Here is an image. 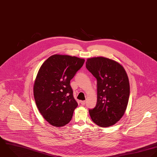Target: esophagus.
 Here are the masks:
<instances>
[{
    "mask_svg": "<svg viewBox=\"0 0 157 157\" xmlns=\"http://www.w3.org/2000/svg\"><path fill=\"white\" fill-rule=\"evenodd\" d=\"M86 101H81L80 103H81V104L82 105H84L86 104Z\"/></svg>",
    "mask_w": 157,
    "mask_h": 157,
    "instance_id": "34e87169",
    "label": "esophagus"
}]
</instances>
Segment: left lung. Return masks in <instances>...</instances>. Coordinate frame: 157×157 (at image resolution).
I'll use <instances>...</instances> for the list:
<instances>
[{
  "mask_svg": "<svg viewBox=\"0 0 157 157\" xmlns=\"http://www.w3.org/2000/svg\"><path fill=\"white\" fill-rule=\"evenodd\" d=\"M86 66L97 81V101L95 107L89 110L90 117L101 127H111L120 121L127 107V74L119 63L103 57L88 59Z\"/></svg>",
  "mask_w": 157,
  "mask_h": 157,
  "instance_id": "8db88e82",
  "label": "left lung"
}]
</instances>
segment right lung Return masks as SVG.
I'll list each match as a JSON object with an SVG mask.
<instances>
[{
  "mask_svg": "<svg viewBox=\"0 0 157 157\" xmlns=\"http://www.w3.org/2000/svg\"><path fill=\"white\" fill-rule=\"evenodd\" d=\"M85 60L75 56L54 54L40 68L33 85L36 106L51 125L60 127L71 121L78 106L70 80Z\"/></svg>",
  "mask_w": 157,
  "mask_h": 157,
  "instance_id": "1",
  "label": "right lung"
}]
</instances>
